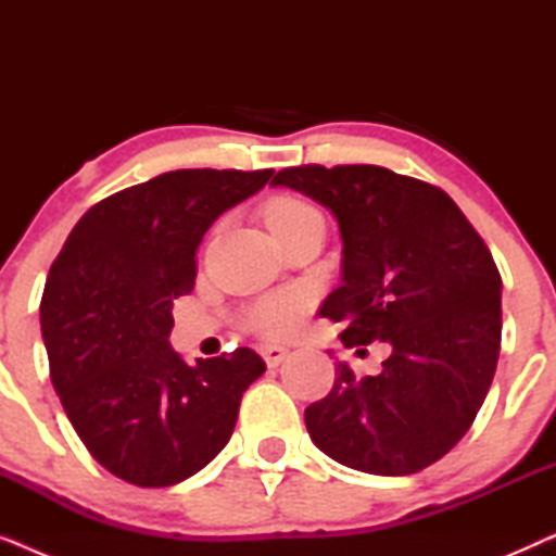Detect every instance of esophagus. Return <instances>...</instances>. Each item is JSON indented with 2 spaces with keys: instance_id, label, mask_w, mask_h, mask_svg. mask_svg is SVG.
<instances>
[{
  "instance_id": "1",
  "label": "esophagus",
  "mask_w": 556,
  "mask_h": 556,
  "mask_svg": "<svg viewBox=\"0 0 556 556\" xmlns=\"http://www.w3.org/2000/svg\"><path fill=\"white\" fill-rule=\"evenodd\" d=\"M261 356L265 359V364H268V367H278V364L288 356V349L286 346H276V344H263L261 346Z\"/></svg>"
}]
</instances>
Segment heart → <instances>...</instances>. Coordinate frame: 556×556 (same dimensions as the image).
<instances>
[{"instance_id": "1", "label": "heart", "mask_w": 556, "mask_h": 556, "mask_svg": "<svg viewBox=\"0 0 556 556\" xmlns=\"http://www.w3.org/2000/svg\"><path fill=\"white\" fill-rule=\"evenodd\" d=\"M316 219H321V212L306 200H299V197H278L265 210V223H268L276 238L301 230L303 225L316 223ZM306 311V295L295 291H278L257 299L245 311V324L265 339H283L299 329Z\"/></svg>"}]
</instances>
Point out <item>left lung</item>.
Here are the masks:
<instances>
[{
  "instance_id": "obj_1",
  "label": "left lung",
  "mask_w": 556,
  "mask_h": 556,
  "mask_svg": "<svg viewBox=\"0 0 556 556\" xmlns=\"http://www.w3.org/2000/svg\"><path fill=\"white\" fill-rule=\"evenodd\" d=\"M273 185L314 197L339 219L341 286L318 314L344 346L387 341L377 377L344 362L306 428L329 458L409 476L443 458L473 425L501 352V273L458 204L430 181L375 164H303Z\"/></svg>"
}]
</instances>
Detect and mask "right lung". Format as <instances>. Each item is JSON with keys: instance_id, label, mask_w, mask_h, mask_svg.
<instances>
[{"instance_id": "right-lung-1", "label": "right lung", "mask_w": 556, "mask_h": 556, "mask_svg": "<svg viewBox=\"0 0 556 556\" xmlns=\"http://www.w3.org/2000/svg\"><path fill=\"white\" fill-rule=\"evenodd\" d=\"M273 169H177L96 202L50 265L40 303L50 379L88 453L121 481L164 489L230 440L253 349L187 364L169 346L174 301L197 278L210 225Z\"/></svg>"}]
</instances>
